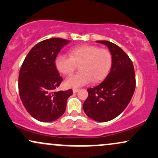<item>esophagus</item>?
<instances>
[{
    "mask_svg": "<svg viewBox=\"0 0 158 158\" xmlns=\"http://www.w3.org/2000/svg\"><path fill=\"white\" fill-rule=\"evenodd\" d=\"M79 90V89H78V88H74V89H73V92L74 94H76V93H77Z\"/></svg>",
    "mask_w": 158,
    "mask_h": 158,
    "instance_id": "1",
    "label": "esophagus"
}]
</instances>
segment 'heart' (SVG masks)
Listing matches in <instances>:
<instances>
[{"label":"heart","mask_w":158,"mask_h":158,"mask_svg":"<svg viewBox=\"0 0 158 158\" xmlns=\"http://www.w3.org/2000/svg\"><path fill=\"white\" fill-rule=\"evenodd\" d=\"M69 56H56L55 66L63 75H70L79 64L80 72L67 78L65 87L77 88L87 85L90 81L98 82L106 77L112 64V56L109 50L94 45H81L72 48Z\"/></svg>","instance_id":"b5f03b06"}]
</instances>
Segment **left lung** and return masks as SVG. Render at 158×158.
<instances>
[{
  "label": "left lung",
  "instance_id": "1",
  "mask_svg": "<svg viewBox=\"0 0 158 158\" xmlns=\"http://www.w3.org/2000/svg\"><path fill=\"white\" fill-rule=\"evenodd\" d=\"M97 42L109 49L111 68L101 84L88 88L83 109L90 118L103 123L116 118L130 102L135 90V73L131 60L119 47L108 41Z\"/></svg>",
  "mask_w": 158,
  "mask_h": 158
}]
</instances>
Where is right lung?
<instances>
[{
	"instance_id": "obj_1",
	"label": "right lung",
	"mask_w": 158,
	"mask_h": 158,
	"mask_svg": "<svg viewBox=\"0 0 158 158\" xmlns=\"http://www.w3.org/2000/svg\"><path fill=\"white\" fill-rule=\"evenodd\" d=\"M70 41L59 38L48 39L32 48L19 72V95L23 106L40 122H52L64 113L71 89L55 91L62 78L55 66L61 48Z\"/></svg>"
}]
</instances>
